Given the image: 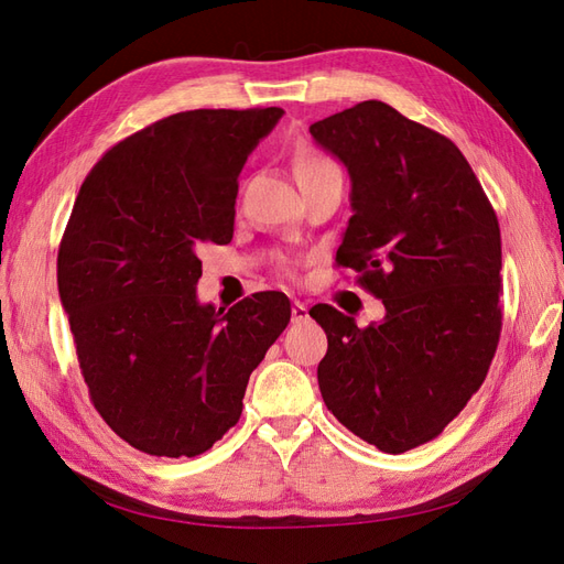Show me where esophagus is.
Returning <instances> with one entry per match:
<instances>
[{
    "label": "esophagus",
    "mask_w": 564,
    "mask_h": 564,
    "mask_svg": "<svg viewBox=\"0 0 564 564\" xmlns=\"http://www.w3.org/2000/svg\"><path fill=\"white\" fill-rule=\"evenodd\" d=\"M308 319V305L301 303V301H294L292 305V322H303Z\"/></svg>",
    "instance_id": "34e87169"
}]
</instances>
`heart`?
<instances>
[{
	"mask_svg": "<svg viewBox=\"0 0 564 564\" xmlns=\"http://www.w3.org/2000/svg\"><path fill=\"white\" fill-rule=\"evenodd\" d=\"M294 169H296V178L301 181V178H308V176H315L322 172H329V169H336V164L329 158H324L322 152L305 148L296 155Z\"/></svg>",
	"mask_w": 564,
	"mask_h": 564,
	"instance_id": "1",
	"label": "heart"
}]
</instances>
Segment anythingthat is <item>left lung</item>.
I'll return each mask as SVG.
<instances>
[{
	"instance_id": "8db88e82",
	"label": "left lung",
	"mask_w": 564,
	"mask_h": 564,
	"mask_svg": "<svg viewBox=\"0 0 564 564\" xmlns=\"http://www.w3.org/2000/svg\"><path fill=\"white\" fill-rule=\"evenodd\" d=\"M346 164L352 216L336 251L386 317L360 329L319 303L322 400L386 454L437 437L482 386L501 336V230L468 160L381 100L311 124Z\"/></svg>"
}]
</instances>
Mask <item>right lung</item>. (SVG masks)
Returning <instances> with one entry per match:
<instances>
[{
  "label": "right lung",
  "instance_id": "add662e5",
  "mask_svg": "<svg viewBox=\"0 0 564 564\" xmlns=\"http://www.w3.org/2000/svg\"><path fill=\"white\" fill-rule=\"evenodd\" d=\"M282 108L187 110L127 135L84 178L58 294L96 412L131 447L197 456L240 421L251 371L292 317L261 292L202 305V242L228 245L237 176Z\"/></svg>",
  "mask_w": 564,
  "mask_h": 564
}]
</instances>
